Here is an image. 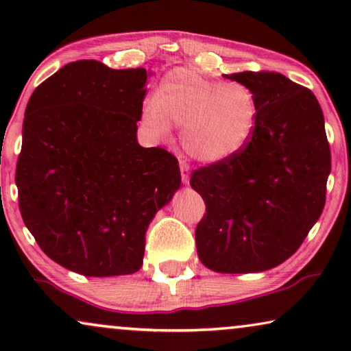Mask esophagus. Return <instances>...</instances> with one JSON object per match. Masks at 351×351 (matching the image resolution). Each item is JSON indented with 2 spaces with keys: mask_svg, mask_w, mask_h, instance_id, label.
<instances>
[{
  "mask_svg": "<svg viewBox=\"0 0 351 351\" xmlns=\"http://www.w3.org/2000/svg\"><path fill=\"white\" fill-rule=\"evenodd\" d=\"M179 166H180L182 182H184V184H189V179H190V166L186 165L185 161H182V160H180V162H179Z\"/></svg>",
  "mask_w": 351,
  "mask_h": 351,
  "instance_id": "obj_1",
  "label": "esophagus"
}]
</instances>
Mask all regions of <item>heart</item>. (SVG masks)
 <instances>
[{
  "label": "heart",
  "mask_w": 351,
  "mask_h": 351,
  "mask_svg": "<svg viewBox=\"0 0 351 351\" xmlns=\"http://www.w3.org/2000/svg\"><path fill=\"white\" fill-rule=\"evenodd\" d=\"M257 112L256 95L249 86L176 69L162 76L153 99L143 104L142 119L156 137H166L171 124L182 128L185 152L204 165H217L251 142Z\"/></svg>",
  "instance_id": "1"
}]
</instances>
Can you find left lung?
I'll return each instance as SVG.
<instances>
[{
	"label": "left lung",
	"instance_id": "left-lung-1",
	"mask_svg": "<svg viewBox=\"0 0 351 351\" xmlns=\"http://www.w3.org/2000/svg\"><path fill=\"white\" fill-rule=\"evenodd\" d=\"M252 89L251 142L227 161L191 172L206 214L195 232L204 267L257 273L287 261L323 213L330 150L310 89L273 71L223 75Z\"/></svg>",
	"mask_w": 351,
	"mask_h": 351
}]
</instances>
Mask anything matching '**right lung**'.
<instances>
[{"label": "right lung", "instance_id": "add662e5", "mask_svg": "<svg viewBox=\"0 0 351 351\" xmlns=\"http://www.w3.org/2000/svg\"><path fill=\"white\" fill-rule=\"evenodd\" d=\"M147 76L71 62L27 104L19 208L43 252L80 275L141 270L148 225L180 189L174 155L137 142Z\"/></svg>", "mask_w": 351, "mask_h": 351}]
</instances>
